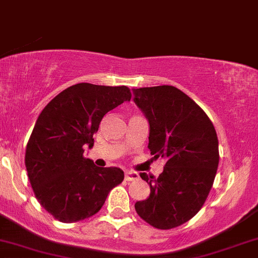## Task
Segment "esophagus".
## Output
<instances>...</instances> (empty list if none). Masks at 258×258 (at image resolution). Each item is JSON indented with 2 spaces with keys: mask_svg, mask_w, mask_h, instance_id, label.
Returning <instances> with one entry per match:
<instances>
[{
  "mask_svg": "<svg viewBox=\"0 0 258 258\" xmlns=\"http://www.w3.org/2000/svg\"><path fill=\"white\" fill-rule=\"evenodd\" d=\"M139 177L137 172H133V171H126L125 172V179L126 180H135Z\"/></svg>",
  "mask_w": 258,
  "mask_h": 258,
  "instance_id": "obj_1",
  "label": "esophagus"
}]
</instances>
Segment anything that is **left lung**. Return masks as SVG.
I'll return each mask as SVG.
<instances>
[{"instance_id":"left-lung-1","label":"left lung","mask_w":258,"mask_h":258,"mask_svg":"<svg viewBox=\"0 0 258 258\" xmlns=\"http://www.w3.org/2000/svg\"><path fill=\"white\" fill-rule=\"evenodd\" d=\"M133 102L149 122L150 154L166 159L158 178L139 173L150 195L135 209L150 226L171 229L199 212L218 167V139L211 120L173 86L133 88Z\"/></svg>"}]
</instances>
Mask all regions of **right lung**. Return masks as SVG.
I'll return each mask as SVG.
<instances>
[{"mask_svg":"<svg viewBox=\"0 0 258 258\" xmlns=\"http://www.w3.org/2000/svg\"><path fill=\"white\" fill-rule=\"evenodd\" d=\"M131 100L126 86L78 84L55 96L35 123L25 166L38 203L63 223L91 217L123 180L119 167H98L84 156L108 111Z\"/></svg>","mask_w":258,"mask_h":258,"instance_id":"1","label":"right lung"}]
</instances>
